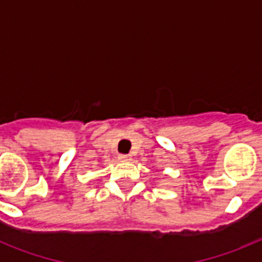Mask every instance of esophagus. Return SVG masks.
<instances>
[{
    "mask_svg": "<svg viewBox=\"0 0 262 262\" xmlns=\"http://www.w3.org/2000/svg\"><path fill=\"white\" fill-rule=\"evenodd\" d=\"M118 160H119V161H129V160H131V156H129V155H119V156H118Z\"/></svg>",
    "mask_w": 262,
    "mask_h": 262,
    "instance_id": "1",
    "label": "esophagus"
}]
</instances>
